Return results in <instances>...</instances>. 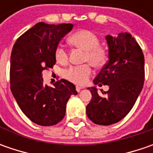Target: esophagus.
Wrapping results in <instances>:
<instances>
[{
	"label": "esophagus",
	"instance_id": "34e87169",
	"mask_svg": "<svg viewBox=\"0 0 153 153\" xmlns=\"http://www.w3.org/2000/svg\"><path fill=\"white\" fill-rule=\"evenodd\" d=\"M82 88H82V87H81V86H76V91L77 92H80L82 89Z\"/></svg>",
	"mask_w": 153,
	"mask_h": 153
}]
</instances>
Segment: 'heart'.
Wrapping results in <instances>:
<instances>
[{"label":"heart","instance_id":"heart-1","mask_svg":"<svg viewBox=\"0 0 153 153\" xmlns=\"http://www.w3.org/2000/svg\"><path fill=\"white\" fill-rule=\"evenodd\" d=\"M69 41L76 47L86 51L84 60L89 62L94 66H100L105 61L106 51L100 46L99 37L90 30H78L70 36ZM55 56L59 63L65 64L67 62V52L62 46L57 48ZM91 74L92 69L90 65H84L69 68L65 72V76L74 83L82 85L88 82Z\"/></svg>","mask_w":153,"mask_h":153}]
</instances>
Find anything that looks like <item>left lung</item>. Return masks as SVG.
Listing matches in <instances>:
<instances>
[{
    "label": "left lung",
    "mask_w": 153,
    "mask_h": 153,
    "mask_svg": "<svg viewBox=\"0 0 153 153\" xmlns=\"http://www.w3.org/2000/svg\"><path fill=\"white\" fill-rule=\"evenodd\" d=\"M108 62L93 82L109 86V90L99 94L95 86L88 88L91 101L86 107L90 120L99 125H111L122 120L133 108L142 90L145 79V59L140 47L129 33L117 36L107 35Z\"/></svg>",
    "instance_id": "1"
}]
</instances>
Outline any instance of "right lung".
<instances>
[{"instance_id":"add662e5","label":"right lung","mask_w":153,"mask_h":153,"mask_svg":"<svg viewBox=\"0 0 153 153\" xmlns=\"http://www.w3.org/2000/svg\"><path fill=\"white\" fill-rule=\"evenodd\" d=\"M72 24L47 25L40 22L19 36L11 53V91L21 111L33 123L55 125L64 118L76 86L61 79L48 87L43 84L42 71L56 63V50Z\"/></svg>"}]
</instances>
